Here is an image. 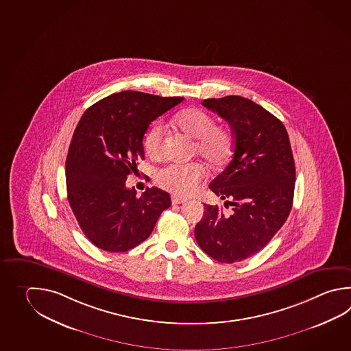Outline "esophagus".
Masks as SVG:
<instances>
[{
  "label": "esophagus",
  "mask_w": 351,
  "mask_h": 351,
  "mask_svg": "<svg viewBox=\"0 0 351 351\" xmlns=\"http://www.w3.org/2000/svg\"><path fill=\"white\" fill-rule=\"evenodd\" d=\"M172 204L173 205H179V204H185L186 202V199H182V197H179V196H172Z\"/></svg>",
  "instance_id": "34e87169"
}]
</instances>
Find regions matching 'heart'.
Instances as JSON below:
<instances>
[{
	"mask_svg": "<svg viewBox=\"0 0 351 351\" xmlns=\"http://www.w3.org/2000/svg\"><path fill=\"white\" fill-rule=\"evenodd\" d=\"M175 126L185 135L195 138L193 154L199 155L208 167L220 169L229 162L234 152V135L228 128L216 125L214 117L201 108H186L173 117ZM165 130L156 122L143 136V150L151 158L162 155ZM204 169L199 164L165 166L155 173L160 187L179 196H190L204 179Z\"/></svg>",
	"mask_w": 351,
	"mask_h": 351,
	"instance_id": "b5f03b06",
	"label": "heart"
}]
</instances>
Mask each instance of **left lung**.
I'll use <instances>...</instances> for the list:
<instances>
[{"instance_id":"8db88e82","label":"left lung","mask_w":351,"mask_h":351,"mask_svg":"<svg viewBox=\"0 0 351 351\" xmlns=\"http://www.w3.org/2000/svg\"><path fill=\"white\" fill-rule=\"evenodd\" d=\"M202 105L234 132L232 158L208 186L232 211L204 204L195 237L210 258L232 264L263 250L287 221L295 189L293 151L282 122L254 101L226 96Z\"/></svg>"}]
</instances>
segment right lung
<instances>
[{"mask_svg": "<svg viewBox=\"0 0 351 351\" xmlns=\"http://www.w3.org/2000/svg\"><path fill=\"white\" fill-rule=\"evenodd\" d=\"M184 97L122 91L87 108L66 158L67 199L80 228L101 250L125 252L150 237L170 195L158 187L136 190L125 182L143 160L151 122Z\"/></svg>", "mask_w": 351, "mask_h": 351, "instance_id": "right-lung-1", "label": "right lung"}]
</instances>
